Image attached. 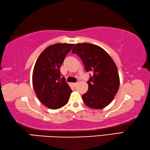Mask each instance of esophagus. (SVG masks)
I'll use <instances>...</instances> for the list:
<instances>
[{
    "instance_id": "34e87169",
    "label": "esophagus",
    "mask_w": 150,
    "mask_h": 150,
    "mask_svg": "<svg viewBox=\"0 0 150 150\" xmlns=\"http://www.w3.org/2000/svg\"><path fill=\"white\" fill-rule=\"evenodd\" d=\"M77 84H78V83H72V85H73V86H74V87H76V86H77Z\"/></svg>"
}]
</instances>
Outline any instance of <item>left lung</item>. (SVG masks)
Here are the masks:
<instances>
[{
    "label": "left lung",
    "mask_w": 150,
    "mask_h": 150,
    "mask_svg": "<svg viewBox=\"0 0 150 150\" xmlns=\"http://www.w3.org/2000/svg\"><path fill=\"white\" fill-rule=\"evenodd\" d=\"M83 63L87 72L93 75L87 81L89 89L82 96L85 105L93 109L105 108L117 93L120 77L115 63L105 50L96 45L77 43L72 50Z\"/></svg>",
    "instance_id": "left-lung-1"
}]
</instances>
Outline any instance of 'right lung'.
I'll return each mask as SVG.
<instances>
[{"label":"right lung","instance_id":"add662e5","mask_svg":"<svg viewBox=\"0 0 150 150\" xmlns=\"http://www.w3.org/2000/svg\"><path fill=\"white\" fill-rule=\"evenodd\" d=\"M74 44L57 43L45 49L35 63L33 85L38 99L52 109L67 103L72 92L60 72L61 65Z\"/></svg>","mask_w":150,"mask_h":150}]
</instances>
